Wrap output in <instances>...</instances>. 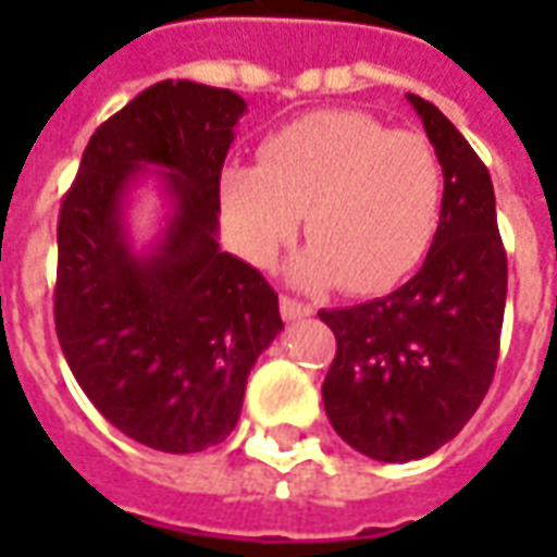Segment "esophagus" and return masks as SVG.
Wrapping results in <instances>:
<instances>
[{
  "mask_svg": "<svg viewBox=\"0 0 557 557\" xmlns=\"http://www.w3.org/2000/svg\"><path fill=\"white\" fill-rule=\"evenodd\" d=\"M310 313H313V310H310L307 304L295 301V298H286V295L280 298V315H283L286 322H298V319H304V315Z\"/></svg>",
  "mask_w": 557,
  "mask_h": 557,
  "instance_id": "34e87169",
  "label": "esophagus"
}]
</instances>
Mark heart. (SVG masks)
<instances>
[{
    "label": "heart",
    "instance_id": "obj_1",
    "mask_svg": "<svg viewBox=\"0 0 557 557\" xmlns=\"http://www.w3.org/2000/svg\"><path fill=\"white\" fill-rule=\"evenodd\" d=\"M232 242L268 265L301 226L313 242L289 262L301 289L373 295L418 265L442 214V170L430 143L358 110L310 113L259 148V166L220 175Z\"/></svg>",
    "mask_w": 557,
    "mask_h": 557
}]
</instances>
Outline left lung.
Wrapping results in <instances>:
<instances>
[{"mask_svg": "<svg viewBox=\"0 0 557 557\" xmlns=\"http://www.w3.org/2000/svg\"><path fill=\"white\" fill-rule=\"evenodd\" d=\"M406 98L444 175L430 253L385 298L319 313L337 337L322 385L327 420L379 462L435 454L471 420L495 375L507 301L490 172L438 107Z\"/></svg>", "mask_w": 557, "mask_h": 557, "instance_id": "8db88e82", "label": "left lung"}]
</instances>
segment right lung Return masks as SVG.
<instances>
[{
  "label": "right lung",
  "mask_w": 557,
  "mask_h": 557,
  "mask_svg": "<svg viewBox=\"0 0 557 557\" xmlns=\"http://www.w3.org/2000/svg\"><path fill=\"white\" fill-rule=\"evenodd\" d=\"M242 95L163 79L107 119L59 214L55 334L91 406L127 438L196 454L238 423L247 375L283 331L277 292L220 250V170ZM146 177L168 218L137 251L126 211Z\"/></svg>",
  "instance_id": "add662e5"
}]
</instances>
